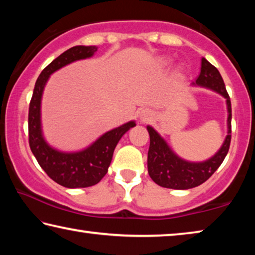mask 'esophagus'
Instances as JSON below:
<instances>
[{
	"instance_id": "1",
	"label": "esophagus",
	"mask_w": 255,
	"mask_h": 255,
	"mask_svg": "<svg viewBox=\"0 0 255 255\" xmlns=\"http://www.w3.org/2000/svg\"><path fill=\"white\" fill-rule=\"evenodd\" d=\"M152 118V114H150V111H148V110H141L140 112H139V119H140V122H148V120Z\"/></svg>"
}]
</instances>
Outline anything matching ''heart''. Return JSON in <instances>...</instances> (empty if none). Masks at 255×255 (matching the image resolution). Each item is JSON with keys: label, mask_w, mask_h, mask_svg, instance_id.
I'll list each match as a JSON object with an SVG mask.
<instances>
[{"label": "heart", "mask_w": 255, "mask_h": 255, "mask_svg": "<svg viewBox=\"0 0 255 255\" xmlns=\"http://www.w3.org/2000/svg\"><path fill=\"white\" fill-rule=\"evenodd\" d=\"M162 63L163 64H166L167 63V59H162Z\"/></svg>", "instance_id": "obj_1"}]
</instances>
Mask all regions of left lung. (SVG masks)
Listing matches in <instances>:
<instances>
[{
  "label": "left lung",
  "instance_id": "obj_1",
  "mask_svg": "<svg viewBox=\"0 0 255 255\" xmlns=\"http://www.w3.org/2000/svg\"><path fill=\"white\" fill-rule=\"evenodd\" d=\"M192 84L213 90L226 99L228 135L224 140L222 147L213 157L204 162H188L179 157L153 127L147 126L150 139L147 156L148 174L155 183L164 188L187 190L198 187L208 180L221 166L230 149L232 138V106L221 73L206 58H201L200 74L197 77L196 83Z\"/></svg>",
  "mask_w": 255,
  "mask_h": 255
}]
</instances>
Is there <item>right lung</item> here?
I'll return each mask as SVG.
<instances>
[{"label": "right lung", "mask_w": 255, "mask_h": 255, "mask_svg": "<svg viewBox=\"0 0 255 255\" xmlns=\"http://www.w3.org/2000/svg\"><path fill=\"white\" fill-rule=\"evenodd\" d=\"M97 50L96 46H75L55 58L40 73L29 105L28 129L31 152L49 178L65 188H86L100 182L107 174L120 138L136 126L135 122L124 124L103 133L93 144L80 152H60L45 140L41 130L40 107L42 92L49 76L75 60L92 57Z\"/></svg>", "instance_id": "right-lung-1"}]
</instances>
